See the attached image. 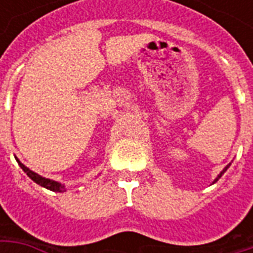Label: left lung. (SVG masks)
I'll use <instances>...</instances> for the list:
<instances>
[{"instance_id": "left-lung-1", "label": "left lung", "mask_w": 253, "mask_h": 253, "mask_svg": "<svg viewBox=\"0 0 253 253\" xmlns=\"http://www.w3.org/2000/svg\"><path fill=\"white\" fill-rule=\"evenodd\" d=\"M229 167H230V164H228V165H226V167H225V168H223V169L221 170V173H219V175L217 176V179H215V180L212 181V183H215V181H218V180H219V177H221V176H222L223 173H225V172H226V170H228V168H229Z\"/></svg>"}]
</instances>
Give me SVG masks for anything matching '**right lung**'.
<instances>
[{
	"mask_svg": "<svg viewBox=\"0 0 253 253\" xmlns=\"http://www.w3.org/2000/svg\"><path fill=\"white\" fill-rule=\"evenodd\" d=\"M17 163H19V165L21 167V169L24 170L25 173L28 175V177H31L32 180L35 181L36 184L44 187V188H47V190L54 191V192H63V191H65V186H63V184H61V183H58V181H54V180H50V179H46V177H43V176L38 175V173H35L34 170H31L30 168H27L24 164H21L19 160H17Z\"/></svg>",
	"mask_w": 253,
	"mask_h": 253,
	"instance_id": "right-lung-1",
	"label": "right lung"
}]
</instances>
